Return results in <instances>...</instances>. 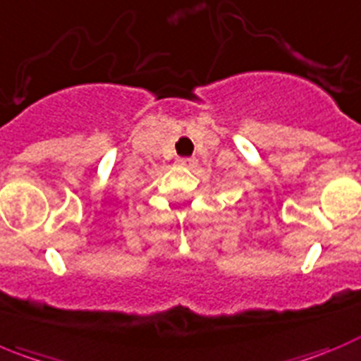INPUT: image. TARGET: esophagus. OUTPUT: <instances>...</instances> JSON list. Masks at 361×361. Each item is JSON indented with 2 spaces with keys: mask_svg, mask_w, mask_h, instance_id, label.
Listing matches in <instances>:
<instances>
[{
  "mask_svg": "<svg viewBox=\"0 0 361 361\" xmlns=\"http://www.w3.org/2000/svg\"><path fill=\"white\" fill-rule=\"evenodd\" d=\"M178 166H184V168H191L197 164V159L195 157H178L177 159Z\"/></svg>",
  "mask_w": 361,
  "mask_h": 361,
  "instance_id": "1",
  "label": "esophagus"
}]
</instances>
